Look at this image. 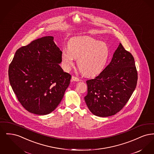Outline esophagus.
I'll return each mask as SVG.
<instances>
[{"label":"esophagus","instance_id":"34e87169","mask_svg":"<svg viewBox=\"0 0 154 154\" xmlns=\"http://www.w3.org/2000/svg\"><path fill=\"white\" fill-rule=\"evenodd\" d=\"M72 81H80V79L79 78H77L75 76H72Z\"/></svg>","mask_w":154,"mask_h":154}]
</instances>
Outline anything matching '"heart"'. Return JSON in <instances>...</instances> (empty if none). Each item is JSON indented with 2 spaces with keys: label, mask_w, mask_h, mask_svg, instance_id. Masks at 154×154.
<instances>
[{
  "label": "heart",
  "mask_w": 154,
  "mask_h": 154,
  "mask_svg": "<svg viewBox=\"0 0 154 154\" xmlns=\"http://www.w3.org/2000/svg\"><path fill=\"white\" fill-rule=\"evenodd\" d=\"M110 55L108 45L88 36L76 37L70 39L67 51L61 55L64 69L68 70L73 65L74 59L81 73L86 76H94L100 73L106 65Z\"/></svg>",
  "instance_id": "obj_1"
}]
</instances>
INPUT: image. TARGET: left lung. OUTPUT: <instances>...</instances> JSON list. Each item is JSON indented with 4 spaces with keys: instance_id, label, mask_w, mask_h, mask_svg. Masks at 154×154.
Returning a JSON list of instances; mask_svg holds the SVG:
<instances>
[{
    "instance_id": "8db88e82",
    "label": "left lung",
    "mask_w": 154,
    "mask_h": 154,
    "mask_svg": "<svg viewBox=\"0 0 154 154\" xmlns=\"http://www.w3.org/2000/svg\"><path fill=\"white\" fill-rule=\"evenodd\" d=\"M137 81L134 58L119 43L110 64L95 79L86 81L88 94L84 99L89 110L101 117L116 114L130 99Z\"/></svg>"
}]
</instances>
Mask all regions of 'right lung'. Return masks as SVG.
I'll return each instance as SVG.
<instances>
[{
  "label": "right lung",
  "instance_id": "obj_1",
  "mask_svg": "<svg viewBox=\"0 0 154 154\" xmlns=\"http://www.w3.org/2000/svg\"><path fill=\"white\" fill-rule=\"evenodd\" d=\"M62 53L52 36L38 38L15 52L8 68L9 81L18 101L30 112L48 114L63 99L71 75L59 65Z\"/></svg>",
  "mask_w": 154,
  "mask_h": 154
}]
</instances>
